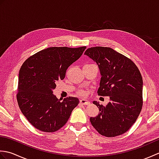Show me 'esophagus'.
I'll return each mask as SVG.
<instances>
[{
	"label": "esophagus",
	"instance_id": "34e87169",
	"mask_svg": "<svg viewBox=\"0 0 159 159\" xmlns=\"http://www.w3.org/2000/svg\"><path fill=\"white\" fill-rule=\"evenodd\" d=\"M80 104H84V105H88V104H90V102L89 100H87L86 99H81L80 100Z\"/></svg>",
	"mask_w": 159,
	"mask_h": 159
}]
</instances>
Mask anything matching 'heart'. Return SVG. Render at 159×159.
<instances>
[{"label":"heart","instance_id":"heart-1","mask_svg":"<svg viewBox=\"0 0 159 159\" xmlns=\"http://www.w3.org/2000/svg\"><path fill=\"white\" fill-rule=\"evenodd\" d=\"M80 94H82V95H83V94L85 93V92H80Z\"/></svg>","mask_w":159,"mask_h":159}]
</instances>
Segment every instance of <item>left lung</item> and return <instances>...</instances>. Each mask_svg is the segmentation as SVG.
<instances>
[{
    "label": "left lung",
    "instance_id": "left-lung-1",
    "mask_svg": "<svg viewBox=\"0 0 159 159\" xmlns=\"http://www.w3.org/2000/svg\"><path fill=\"white\" fill-rule=\"evenodd\" d=\"M85 55L98 66L101 79L98 93L109 96L106 106L97 101L96 117H90L92 126L108 137H116L130 129L143 105V80L139 69L130 59L108 47L87 49Z\"/></svg>",
    "mask_w": 159,
    "mask_h": 159
}]
</instances>
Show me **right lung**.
<instances>
[{"instance_id": "obj_1", "label": "right lung", "mask_w": 159, "mask_h": 159, "mask_svg": "<svg viewBox=\"0 0 159 159\" xmlns=\"http://www.w3.org/2000/svg\"><path fill=\"white\" fill-rule=\"evenodd\" d=\"M86 46L72 48L50 47L30 57L18 75L17 100L22 114L33 126L52 133L60 129L79 103L75 97L58 99L53 94L56 82L63 80L72 64L83 55Z\"/></svg>"}]
</instances>
